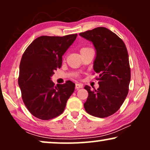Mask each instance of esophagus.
Wrapping results in <instances>:
<instances>
[{"label": "esophagus", "instance_id": "esophagus-1", "mask_svg": "<svg viewBox=\"0 0 150 150\" xmlns=\"http://www.w3.org/2000/svg\"><path fill=\"white\" fill-rule=\"evenodd\" d=\"M83 84H81V83H76V86H75V88L76 89H81V88H83Z\"/></svg>", "mask_w": 150, "mask_h": 150}]
</instances>
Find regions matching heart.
Listing matches in <instances>:
<instances>
[{
	"label": "heart",
	"mask_w": 150,
	"mask_h": 150,
	"mask_svg": "<svg viewBox=\"0 0 150 150\" xmlns=\"http://www.w3.org/2000/svg\"><path fill=\"white\" fill-rule=\"evenodd\" d=\"M86 49H88V48H82L81 49V51L84 50H86Z\"/></svg>",
	"instance_id": "1"
}]
</instances>
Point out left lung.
Here are the masks:
<instances>
[{
	"mask_svg": "<svg viewBox=\"0 0 150 150\" xmlns=\"http://www.w3.org/2000/svg\"><path fill=\"white\" fill-rule=\"evenodd\" d=\"M92 42L96 49L93 69L99 74V87L91 89L88 85L86 112L104 118L120 109L128 93L130 68L128 54L124 42L108 28L98 27L79 34Z\"/></svg>",
	"mask_w": 150,
	"mask_h": 150,
	"instance_id": "1",
	"label": "left lung"
}]
</instances>
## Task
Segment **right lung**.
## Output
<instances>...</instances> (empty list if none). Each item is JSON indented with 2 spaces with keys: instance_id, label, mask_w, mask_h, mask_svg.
<instances>
[{
  "instance_id": "1",
  "label": "right lung",
  "mask_w": 150,
  "mask_h": 150,
  "mask_svg": "<svg viewBox=\"0 0 150 150\" xmlns=\"http://www.w3.org/2000/svg\"><path fill=\"white\" fill-rule=\"evenodd\" d=\"M76 37H39L22 55L18 85L24 104L37 118L48 120L59 116L74 91L75 84L71 81L54 86L51 77L61 67L63 55Z\"/></svg>"
}]
</instances>
